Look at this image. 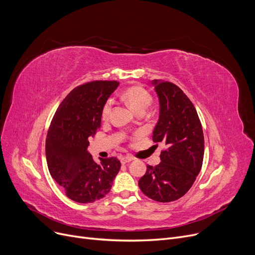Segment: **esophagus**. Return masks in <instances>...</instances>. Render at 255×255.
Instances as JSON below:
<instances>
[{"label":"esophagus","mask_w":255,"mask_h":255,"mask_svg":"<svg viewBox=\"0 0 255 255\" xmlns=\"http://www.w3.org/2000/svg\"><path fill=\"white\" fill-rule=\"evenodd\" d=\"M132 160H134V157L132 156H130V155H127V156H123L121 157V164H127V163H129V162H131Z\"/></svg>","instance_id":"esophagus-1"}]
</instances>
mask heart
I'll use <instances>...</instances> for the list:
<instances>
[{
	"label": "heart",
	"mask_w": 255,
	"mask_h": 255,
	"mask_svg": "<svg viewBox=\"0 0 255 255\" xmlns=\"http://www.w3.org/2000/svg\"><path fill=\"white\" fill-rule=\"evenodd\" d=\"M124 99L128 103V105L130 107L132 111L136 113L142 110H146L147 107L151 103V96L150 94L142 87L139 86H131L125 90ZM113 101L108 100L106 104L104 105L103 111H102V117L103 119H107L108 116L111 113Z\"/></svg>",
	"instance_id": "1"
}]
</instances>
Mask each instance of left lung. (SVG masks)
<instances>
[{
    "label": "left lung",
    "instance_id": "left-lung-1",
    "mask_svg": "<svg viewBox=\"0 0 255 255\" xmlns=\"http://www.w3.org/2000/svg\"><path fill=\"white\" fill-rule=\"evenodd\" d=\"M160 115L152 132L153 142H164L161 163L147 170L139 187L147 197L159 202L177 200L190 190L203 161L204 138L196 109L176 85L153 80Z\"/></svg>",
    "mask_w": 255,
    "mask_h": 255
}]
</instances>
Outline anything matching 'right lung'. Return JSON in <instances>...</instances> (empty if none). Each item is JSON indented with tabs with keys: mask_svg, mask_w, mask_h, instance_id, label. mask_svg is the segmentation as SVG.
<instances>
[{
	"mask_svg": "<svg viewBox=\"0 0 255 255\" xmlns=\"http://www.w3.org/2000/svg\"><path fill=\"white\" fill-rule=\"evenodd\" d=\"M118 85L116 81H96L78 86L60 104L48 128V170L76 202L89 203L105 197L120 169L116 157L96 163L87 150L88 138L101 127L104 105Z\"/></svg>",
	"mask_w": 255,
	"mask_h": 255,
	"instance_id": "obj_1",
	"label": "right lung"
}]
</instances>
